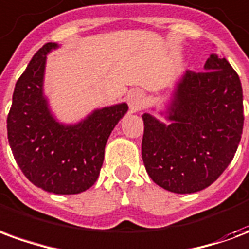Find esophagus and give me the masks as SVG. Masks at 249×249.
<instances>
[{
  "mask_svg": "<svg viewBox=\"0 0 249 249\" xmlns=\"http://www.w3.org/2000/svg\"><path fill=\"white\" fill-rule=\"evenodd\" d=\"M144 93L141 92V90H130L128 93V96H126V101H128V105H129V109L132 112H137V110H140L141 107H142V104H144Z\"/></svg>",
  "mask_w": 249,
  "mask_h": 249,
  "instance_id": "34e87169",
  "label": "esophagus"
}]
</instances>
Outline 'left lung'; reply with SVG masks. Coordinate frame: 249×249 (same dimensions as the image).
<instances>
[{
	"mask_svg": "<svg viewBox=\"0 0 249 249\" xmlns=\"http://www.w3.org/2000/svg\"><path fill=\"white\" fill-rule=\"evenodd\" d=\"M157 113L167 121L142 114L141 155L149 178L173 193L203 191L230 165L240 142V78L230 62L212 53L204 71L178 77Z\"/></svg>",
	"mask_w": 249,
	"mask_h": 249,
	"instance_id": "left-lung-1",
	"label": "left lung"
}]
</instances>
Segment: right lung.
Here are the masks:
<instances>
[{
	"label": "right lung",
	"mask_w": 249,
	"mask_h": 249,
	"mask_svg": "<svg viewBox=\"0 0 249 249\" xmlns=\"http://www.w3.org/2000/svg\"><path fill=\"white\" fill-rule=\"evenodd\" d=\"M48 42L36 53L16 84L8 114V140L16 161L36 187L76 195L96 183L109 136L128 112L126 103L93 109L77 123H61L44 90Z\"/></svg>",
	"instance_id": "obj_1"
}]
</instances>
